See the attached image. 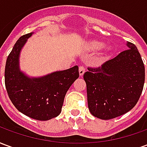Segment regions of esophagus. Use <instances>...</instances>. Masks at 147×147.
Masks as SVG:
<instances>
[{
	"instance_id": "34e87169",
	"label": "esophagus",
	"mask_w": 147,
	"mask_h": 147,
	"mask_svg": "<svg viewBox=\"0 0 147 147\" xmlns=\"http://www.w3.org/2000/svg\"><path fill=\"white\" fill-rule=\"evenodd\" d=\"M79 72H80V76H83V74L85 72V67H83V66H80L79 67Z\"/></svg>"
}]
</instances>
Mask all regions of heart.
<instances>
[{
	"mask_svg": "<svg viewBox=\"0 0 147 147\" xmlns=\"http://www.w3.org/2000/svg\"><path fill=\"white\" fill-rule=\"evenodd\" d=\"M103 43L101 42H98V41H93L90 43L89 45V48L90 50H93V51H97V50H99L100 49L102 48V46H103ZM111 49H112V47L111 46H107L106 48H105V50L106 51H111Z\"/></svg>",
	"mask_w": 147,
	"mask_h": 147,
	"instance_id": "b5f03b06",
	"label": "heart"
}]
</instances>
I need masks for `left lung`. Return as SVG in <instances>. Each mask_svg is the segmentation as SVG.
<instances>
[{
    "instance_id": "left-lung-1",
    "label": "left lung",
    "mask_w": 147,
    "mask_h": 147,
    "mask_svg": "<svg viewBox=\"0 0 147 147\" xmlns=\"http://www.w3.org/2000/svg\"><path fill=\"white\" fill-rule=\"evenodd\" d=\"M128 49L83 75L88 108L94 117L110 120L126 113L137 104L145 81V67L137 47Z\"/></svg>"
}]
</instances>
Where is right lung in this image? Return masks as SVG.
Segmentation results:
<instances>
[{"mask_svg":"<svg viewBox=\"0 0 147 147\" xmlns=\"http://www.w3.org/2000/svg\"><path fill=\"white\" fill-rule=\"evenodd\" d=\"M31 33L21 36L8 55L5 70L8 97L20 113L38 120H49L61 113L64 97L79 78V67L30 78L20 70V53Z\"/></svg>","mask_w":147,"mask_h":147,"instance_id":"obj_1","label":"right lung"}]
</instances>
